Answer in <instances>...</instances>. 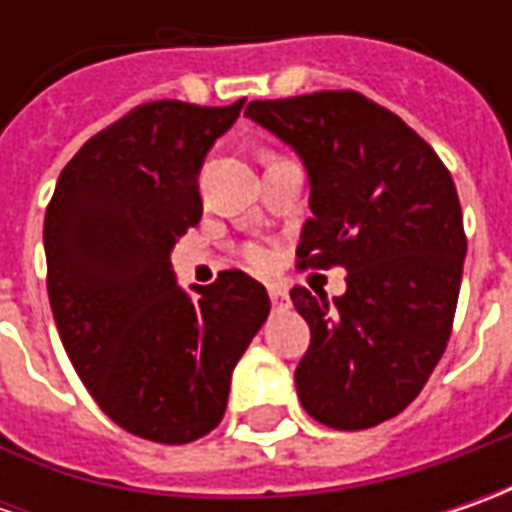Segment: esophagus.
Returning a JSON list of instances; mask_svg holds the SVG:
<instances>
[{"instance_id":"1","label":"esophagus","mask_w":512,"mask_h":512,"mask_svg":"<svg viewBox=\"0 0 512 512\" xmlns=\"http://www.w3.org/2000/svg\"><path fill=\"white\" fill-rule=\"evenodd\" d=\"M270 302H273V307H285L287 305V290L285 287H279V285H273L270 290Z\"/></svg>"}]
</instances>
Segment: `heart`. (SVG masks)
<instances>
[{"label": "heart", "instance_id": "1", "mask_svg": "<svg viewBox=\"0 0 512 512\" xmlns=\"http://www.w3.org/2000/svg\"><path fill=\"white\" fill-rule=\"evenodd\" d=\"M245 256H247V262H250V265H256V267H265L267 262H270V253H267L265 247H259V245L247 247Z\"/></svg>", "mask_w": 512, "mask_h": 512}]
</instances>
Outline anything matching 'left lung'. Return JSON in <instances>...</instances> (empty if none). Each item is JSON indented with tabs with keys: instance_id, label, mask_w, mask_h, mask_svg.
I'll use <instances>...</instances> for the list:
<instances>
[{
	"instance_id": "8db88e82",
	"label": "left lung",
	"mask_w": 512,
	"mask_h": 512,
	"mask_svg": "<svg viewBox=\"0 0 512 512\" xmlns=\"http://www.w3.org/2000/svg\"><path fill=\"white\" fill-rule=\"evenodd\" d=\"M245 116L307 170L299 267L347 270L333 302L290 290L310 325L299 402L336 430L376 427L422 393L450 339L467 256L456 185L416 130L353 90L250 102Z\"/></svg>"
}]
</instances>
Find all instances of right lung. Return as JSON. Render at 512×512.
Here are the masks:
<instances>
[{
  "label": "right lung",
  "instance_id": "1",
  "mask_svg": "<svg viewBox=\"0 0 512 512\" xmlns=\"http://www.w3.org/2000/svg\"><path fill=\"white\" fill-rule=\"evenodd\" d=\"M242 105H139L70 159L45 213L65 353L96 404L148 442H196L222 422L233 367L270 313L267 290L242 270L187 293L170 265L202 219L207 150Z\"/></svg>",
  "mask_w": 512,
  "mask_h": 512
}]
</instances>
